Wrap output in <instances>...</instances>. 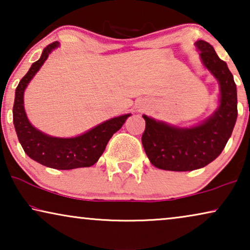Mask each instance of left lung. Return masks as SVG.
<instances>
[{"label": "left lung", "mask_w": 250, "mask_h": 250, "mask_svg": "<svg viewBox=\"0 0 250 250\" xmlns=\"http://www.w3.org/2000/svg\"><path fill=\"white\" fill-rule=\"evenodd\" d=\"M196 46L204 66L220 84V105L206 121L189 128L170 126L143 115L142 145L157 168L187 172L208 165L223 151L237 121V86L231 71L209 43L197 41Z\"/></svg>", "instance_id": "8db88e82"}]
</instances>
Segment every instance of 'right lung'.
I'll return each mask as SVG.
<instances>
[{
    "mask_svg": "<svg viewBox=\"0 0 250 250\" xmlns=\"http://www.w3.org/2000/svg\"><path fill=\"white\" fill-rule=\"evenodd\" d=\"M59 46L53 42L43 50L42 56L29 68L16 88L13 124L23 151L35 162L54 169H74L94 165L104 153L114 133L124 125L131 114L109 119L84 134L75 138H53L34 127L23 107V92L27 85L47 59L51 51Z\"/></svg>",
    "mask_w": 250,
    "mask_h": 250,
    "instance_id": "obj_1",
    "label": "right lung"
}]
</instances>
